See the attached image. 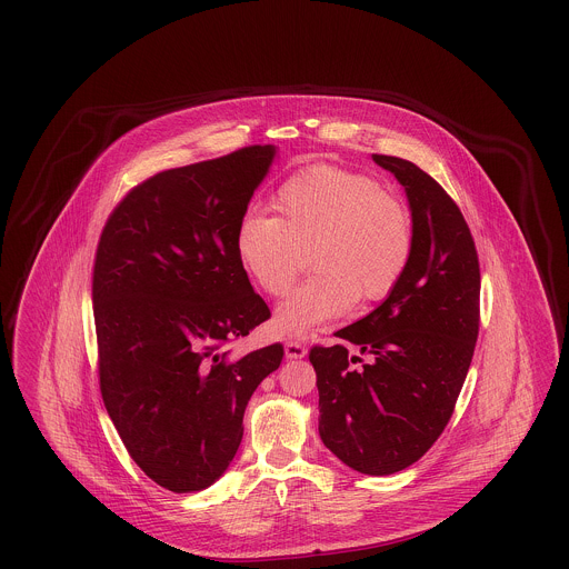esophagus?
<instances>
[{
	"instance_id": "obj_1",
	"label": "esophagus",
	"mask_w": 569,
	"mask_h": 569,
	"mask_svg": "<svg viewBox=\"0 0 569 569\" xmlns=\"http://www.w3.org/2000/svg\"><path fill=\"white\" fill-rule=\"evenodd\" d=\"M286 356L288 358H305L307 356V348H305V343L290 339V341H286Z\"/></svg>"
}]
</instances>
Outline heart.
Wrapping results in <instances>:
<instances>
[{"label":"heart","mask_w":569,"mask_h":569,"mask_svg":"<svg viewBox=\"0 0 569 569\" xmlns=\"http://www.w3.org/2000/svg\"><path fill=\"white\" fill-rule=\"evenodd\" d=\"M274 217L244 211L234 249L249 279L269 297L297 281L305 253L313 274L279 302L272 328L307 337L360 302L390 297L413 256V219L406 202L378 181L330 163L288 177L272 196Z\"/></svg>","instance_id":"1"}]
</instances>
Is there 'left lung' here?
<instances>
[{
	"mask_svg": "<svg viewBox=\"0 0 569 569\" xmlns=\"http://www.w3.org/2000/svg\"><path fill=\"white\" fill-rule=\"evenodd\" d=\"M373 160L406 188L411 264L376 311L337 332L346 343L313 346L309 360L326 448L360 473L388 476L425 457L452 418L480 328V262L457 202L431 174L401 158Z\"/></svg>",
	"mask_w": 569,
	"mask_h": 569,
	"instance_id": "left-lung-1",
	"label": "left lung"
}]
</instances>
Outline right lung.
<instances>
[{
    "mask_svg": "<svg viewBox=\"0 0 569 569\" xmlns=\"http://www.w3.org/2000/svg\"><path fill=\"white\" fill-rule=\"evenodd\" d=\"M274 149L162 170L112 209L93 260L100 392L136 465L160 487H211L243 439L258 383L283 346L232 356L271 318L253 292L234 230Z\"/></svg>",
    "mask_w": 569,
    "mask_h": 569,
    "instance_id": "add662e5",
    "label": "right lung"
}]
</instances>
